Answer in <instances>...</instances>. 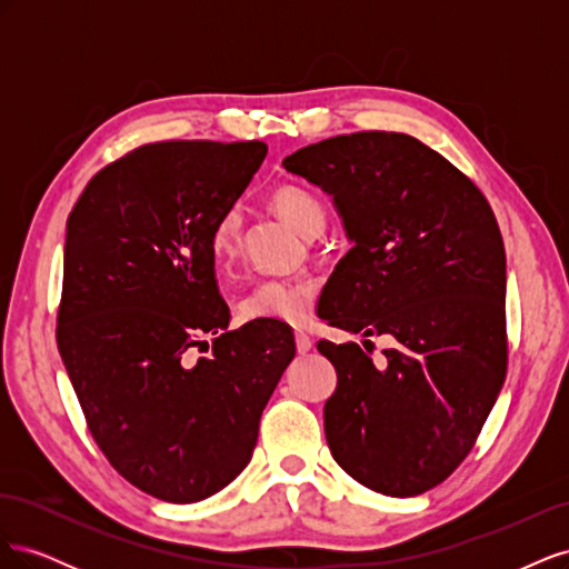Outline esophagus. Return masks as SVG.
<instances>
[{"instance_id": "obj_1", "label": "esophagus", "mask_w": 569, "mask_h": 569, "mask_svg": "<svg viewBox=\"0 0 569 569\" xmlns=\"http://www.w3.org/2000/svg\"><path fill=\"white\" fill-rule=\"evenodd\" d=\"M297 351L301 353V356H306L308 351H311L313 349V341H311V337H308V335H303V332H297Z\"/></svg>"}]
</instances>
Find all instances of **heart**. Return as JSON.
I'll return each mask as SVG.
<instances>
[{
	"label": "heart",
	"instance_id": "obj_1",
	"mask_svg": "<svg viewBox=\"0 0 569 569\" xmlns=\"http://www.w3.org/2000/svg\"><path fill=\"white\" fill-rule=\"evenodd\" d=\"M270 206L278 216L289 222L299 234L316 237L325 228L322 201L299 184H280L270 192ZM242 234V213L230 209L222 213L211 232V253L218 268H228L239 249ZM316 282L308 278H272L256 282L247 295L239 299V316L249 322H284L301 325L313 308Z\"/></svg>",
	"mask_w": 569,
	"mask_h": 569
}]
</instances>
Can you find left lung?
I'll return each mask as SVG.
<instances>
[{
    "label": "left lung",
    "instance_id": "obj_1",
    "mask_svg": "<svg viewBox=\"0 0 569 569\" xmlns=\"http://www.w3.org/2000/svg\"><path fill=\"white\" fill-rule=\"evenodd\" d=\"M287 173L318 184L351 239L322 320L396 339L377 368L356 341H318L337 370L325 403L332 458L385 496H418L470 453L506 380V249L485 194L403 132L303 147Z\"/></svg>",
    "mask_w": 569,
    "mask_h": 569
}]
</instances>
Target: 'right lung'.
I'll return each mask as SVG.
<instances>
[{
	"label": "right lung",
	"instance_id": "obj_1",
	"mask_svg": "<svg viewBox=\"0 0 569 569\" xmlns=\"http://www.w3.org/2000/svg\"><path fill=\"white\" fill-rule=\"evenodd\" d=\"M263 142H157L88 182L66 222L57 341L88 427L130 485L197 503L242 472L297 353L280 322L228 332L211 232ZM216 336L212 356L193 349Z\"/></svg>",
	"mask_w": 569,
	"mask_h": 569
}]
</instances>
